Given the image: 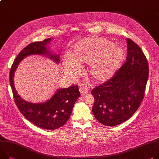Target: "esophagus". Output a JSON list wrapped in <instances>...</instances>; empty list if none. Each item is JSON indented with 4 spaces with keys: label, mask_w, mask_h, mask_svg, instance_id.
<instances>
[{
    "label": "esophagus",
    "mask_w": 159,
    "mask_h": 159,
    "mask_svg": "<svg viewBox=\"0 0 159 159\" xmlns=\"http://www.w3.org/2000/svg\"><path fill=\"white\" fill-rule=\"evenodd\" d=\"M80 93L81 95H84L89 92V90L86 87H82L80 89Z\"/></svg>",
    "instance_id": "esophagus-1"
}]
</instances>
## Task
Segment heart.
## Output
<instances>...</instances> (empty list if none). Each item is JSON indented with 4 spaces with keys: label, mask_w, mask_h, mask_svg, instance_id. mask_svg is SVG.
Returning <instances> with one entry per match:
<instances>
[{
    "label": "heart",
    "mask_w": 159,
    "mask_h": 159,
    "mask_svg": "<svg viewBox=\"0 0 159 159\" xmlns=\"http://www.w3.org/2000/svg\"><path fill=\"white\" fill-rule=\"evenodd\" d=\"M124 48L108 39L92 37L75 44L69 57L63 60V70L72 78L79 75V65L89 64L87 75L95 83L110 79L123 62Z\"/></svg>",
    "instance_id": "b5f03b06"
}]
</instances>
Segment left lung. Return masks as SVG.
<instances>
[{"label": "left lung", "instance_id": "8db88e82", "mask_svg": "<svg viewBox=\"0 0 159 159\" xmlns=\"http://www.w3.org/2000/svg\"><path fill=\"white\" fill-rule=\"evenodd\" d=\"M126 62L106 82L92 90V113L101 124L113 127L129 120L144 98L149 68L141 48L127 39Z\"/></svg>", "mask_w": 159, "mask_h": 159}]
</instances>
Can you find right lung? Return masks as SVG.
Masks as SVG:
<instances>
[{"label":"right lung","mask_w":159,"mask_h":159,"mask_svg":"<svg viewBox=\"0 0 159 159\" xmlns=\"http://www.w3.org/2000/svg\"><path fill=\"white\" fill-rule=\"evenodd\" d=\"M52 38L27 45L16 57L11 68L9 82L15 102L21 113L33 124L46 130H55L62 127L69 120L73 106L80 97L78 86L72 85L67 89H58L52 98L43 103H31L23 100L18 94L14 85L15 72L21 61L32 55H44L58 64L60 57L52 55L46 46Z\"/></svg>","instance_id":"obj_1"}]
</instances>
